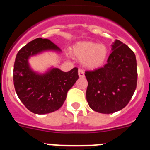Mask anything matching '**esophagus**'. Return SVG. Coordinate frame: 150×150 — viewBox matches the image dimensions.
<instances>
[{
  "label": "esophagus",
  "mask_w": 150,
  "mask_h": 150,
  "mask_svg": "<svg viewBox=\"0 0 150 150\" xmlns=\"http://www.w3.org/2000/svg\"><path fill=\"white\" fill-rule=\"evenodd\" d=\"M78 74H79V77H84L85 76V73L83 71V70L82 69H79V71H78Z\"/></svg>",
  "instance_id": "1"
}]
</instances>
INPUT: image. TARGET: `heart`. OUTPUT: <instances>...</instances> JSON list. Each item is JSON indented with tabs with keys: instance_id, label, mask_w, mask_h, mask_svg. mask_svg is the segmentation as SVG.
<instances>
[{
	"instance_id": "heart-1",
	"label": "heart",
	"mask_w": 150,
	"mask_h": 150,
	"mask_svg": "<svg viewBox=\"0 0 150 150\" xmlns=\"http://www.w3.org/2000/svg\"><path fill=\"white\" fill-rule=\"evenodd\" d=\"M72 52L87 68L95 69L104 64L108 55V50L103 44L91 41H79L73 46Z\"/></svg>"
}]
</instances>
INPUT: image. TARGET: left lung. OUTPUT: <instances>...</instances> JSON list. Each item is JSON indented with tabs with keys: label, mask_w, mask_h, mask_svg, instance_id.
Masks as SVG:
<instances>
[{
	"label": "left lung",
	"mask_w": 150,
	"mask_h": 150,
	"mask_svg": "<svg viewBox=\"0 0 150 150\" xmlns=\"http://www.w3.org/2000/svg\"><path fill=\"white\" fill-rule=\"evenodd\" d=\"M86 100L93 110L112 113L124 108L137 87V61L134 52L116 40L103 67L86 71Z\"/></svg>",
	"instance_id": "obj_1"
}]
</instances>
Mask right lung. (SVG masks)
<instances>
[{"label":"right lung","instance_id":"1","mask_svg":"<svg viewBox=\"0 0 150 150\" xmlns=\"http://www.w3.org/2000/svg\"><path fill=\"white\" fill-rule=\"evenodd\" d=\"M45 51L60 52L61 50L48 39L37 38L22 47L16 57L13 83L18 98L35 114H46L59 110L65 100L68 90L79 78L78 68L68 72L51 68L38 74L30 67V57Z\"/></svg>","mask_w":150,"mask_h":150}]
</instances>
